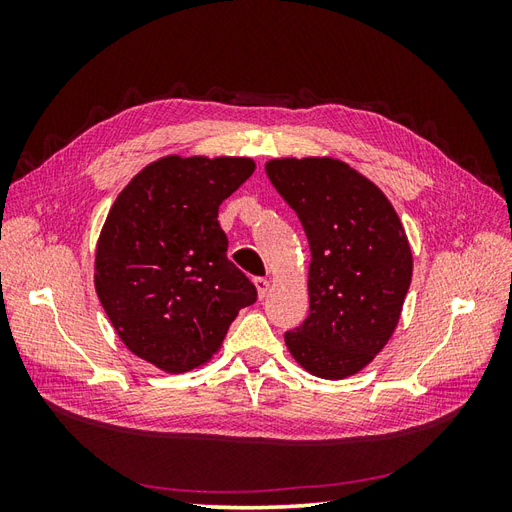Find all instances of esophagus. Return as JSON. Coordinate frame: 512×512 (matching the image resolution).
Listing matches in <instances>:
<instances>
[{
  "label": "esophagus",
  "instance_id": "esophagus-1",
  "mask_svg": "<svg viewBox=\"0 0 512 512\" xmlns=\"http://www.w3.org/2000/svg\"><path fill=\"white\" fill-rule=\"evenodd\" d=\"M254 286H256V290H258V299H265V297H267V292H269V288H271L269 280H265V277H256V280H254Z\"/></svg>",
  "mask_w": 512,
  "mask_h": 512
}]
</instances>
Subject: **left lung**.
<instances>
[{
  "mask_svg": "<svg viewBox=\"0 0 512 512\" xmlns=\"http://www.w3.org/2000/svg\"><path fill=\"white\" fill-rule=\"evenodd\" d=\"M273 188L299 215L309 241V316L284 342L324 380L359 374L393 337L412 282V250L391 200L350 164L273 158Z\"/></svg>",
  "mask_w": 512,
  "mask_h": 512,
  "instance_id": "1",
  "label": "left lung"
}]
</instances>
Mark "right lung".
<instances>
[{"label": "right lung", "mask_w": 512, "mask_h": 512, "mask_svg": "<svg viewBox=\"0 0 512 512\" xmlns=\"http://www.w3.org/2000/svg\"><path fill=\"white\" fill-rule=\"evenodd\" d=\"M252 158L166 156L119 192L96 245L94 284L115 333L138 359L183 374L213 359L256 288L228 260L224 200Z\"/></svg>", "instance_id": "add662e5"}]
</instances>
